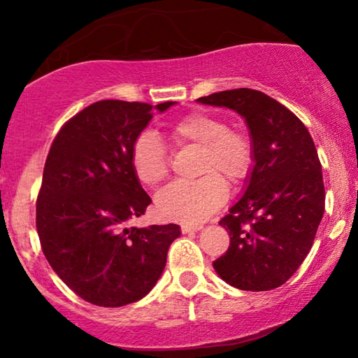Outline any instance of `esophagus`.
I'll return each instance as SVG.
<instances>
[{
  "label": "esophagus",
  "instance_id": "obj_1",
  "mask_svg": "<svg viewBox=\"0 0 358 358\" xmlns=\"http://www.w3.org/2000/svg\"><path fill=\"white\" fill-rule=\"evenodd\" d=\"M202 228H203L202 224H189V223H184L182 227H180V229H182L184 234L194 233V231H200V229H202Z\"/></svg>",
  "mask_w": 358,
  "mask_h": 358
}]
</instances>
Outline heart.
<instances>
[{"label": "heart", "instance_id": "heart-1", "mask_svg": "<svg viewBox=\"0 0 358 358\" xmlns=\"http://www.w3.org/2000/svg\"><path fill=\"white\" fill-rule=\"evenodd\" d=\"M180 148H200L199 174L187 182H173L156 197V210L176 222H202L227 199V184H238L252 168L251 141L227 127L222 117L197 110L176 122L169 131ZM131 168L141 184L155 187L168 176V155L159 135L143 130L131 146Z\"/></svg>", "mask_w": 358, "mask_h": 358}]
</instances>
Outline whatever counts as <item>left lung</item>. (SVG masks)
Returning <instances> with one entry per match:
<instances>
[{"label":"left lung","mask_w":358,"mask_h":358,"mask_svg":"<svg viewBox=\"0 0 358 358\" xmlns=\"http://www.w3.org/2000/svg\"><path fill=\"white\" fill-rule=\"evenodd\" d=\"M197 102L241 115L252 146L244 194L220 222L229 248L213 262L215 272L239 290L280 287L305 261L324 213L321 163L310 131L280 102L248 87Z\"/></svg>","instance_id":"left-lung-1"}]
</instances>
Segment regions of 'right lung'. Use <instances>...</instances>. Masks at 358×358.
I'll use <instances>...</instances> for the list:
<instances>
[{
  "label": "right lung",
  "mask_w": 358,
  "mask_h": 358,
  "mask_svg": "<svg viewBox=\"0 0 358 358\" xmlns=\"http://www.w3.org/2000/svg\"><path fill=\"white\" fill-rule=\"evenodd\" d=\"M151 119L153 106L145 102H94L62 127L48 151L37 197L38 239L57 275L92 305L119 308L148 295L180 236L174 223L127 227L151 203L130 159Z\"/></svg>",
  "instance_id": "1"
}]
</instances>
